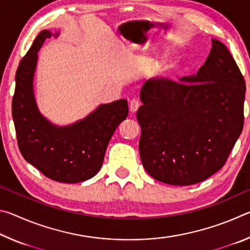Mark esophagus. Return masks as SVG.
Returning <instances> with one entry per match:
<instances>
[{
    "mask_svg": "<svg viewBox=\"0 0 250 250\" xmlns=\"http://www.w3.org/2000/svg\"><path fill=\"white\" fill-rule=\"evenodd\" d=\"M129 107H130L131 112H135L138 110V108L140 107V101H139V99H137V98L131 99L130 104H129Z\"/></svg>",
    "mask_w": 250,
    "mask_h": 250,
    "instance_id": "obj_1",
    "label": "esophagus"
}]
</instances>
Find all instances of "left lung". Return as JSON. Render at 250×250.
Returning <instances> with one entry per match:
<instances>
[{
	"label": "left lung",
	"instance_id": "1",
	"mask_svg": "<svg viewBox=\"0 0 250 250\" xmlns=\"http://www.w3.org/2000/svg\"><path fill=\"white\" fill-rule=\"evenodd\" d=\"M196 75L181 83L155 77L141 89L139 151L146 172L163 183L192 185L225 166L244 126L246 83L216 40Z\"/></svg>",
	"mask_w": 250,
	"mask_h": 250
}]
</instances>
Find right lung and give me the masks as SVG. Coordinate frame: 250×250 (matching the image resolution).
<instances>
[{"label": "right lung", "instance_id": "right-lung-1", "mask_svg": "<svg viewBox=\"0 0 250 250\" xmlns=\"http://www.w3.org/2000/svg\"><path fill=\"white\" fill-rule=\"evenodd\" d=\"M50 36L48 31H42L20 62L12 116L23 158L50 180L78 183L91 179L100 170L110 139L128 117V103L121 99L100 105L86 119L69 126L50 125L41 116L33 95L37 52Z\"/></svg>", "mask_w": 250, "mask_h": 250}]
</instances>
